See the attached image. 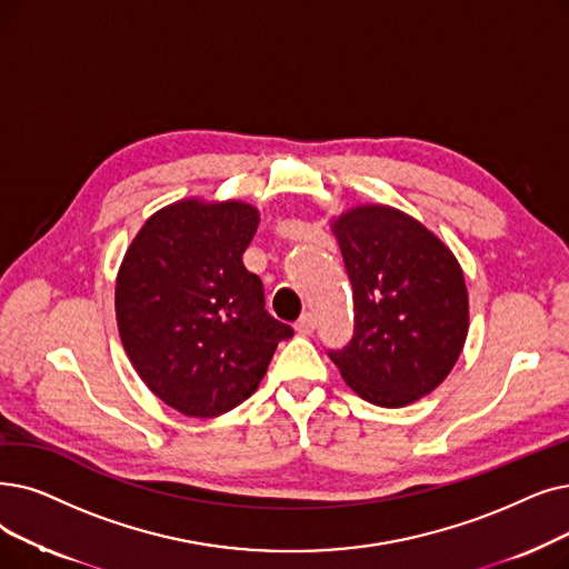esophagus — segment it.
Masks as SVG:
<instances>
[{
    "label": "esophagus",
    "mask_w": 569,
    "mask_h": 569,
    "mask_svg": "<svg viewBox=\"0 0 569 569\" xmlns=\"http://www.w3.org/2000/svg\"><path fill=\"white\" fill-rule=\"evenodd\" d=\"M295 330H298L300 335H311V332L316 330V318H313V313H305V316L298 320V326H295Z\"/></svg>",
    "instance_id": "34e87169"
}]
</instances>
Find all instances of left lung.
I'll list each match as a JSON object with an SVG mask.
<instances>
[{
	"mask_svg": "<svg viewBox=\"0 0 569 569\" xmlns=\"http://www.w3.org/2000/svg\"><path fill=\"white\" fill-rule=\"evenodd\" d=\"M353 288L356 330L330 351L341 379L377 407H407L451 375L469 330L453 251L413 216L358 204L330 220Z\"/></svg>",
	"mask_w": 569,
	"mask_h": 569,
	"instance_id": "left-lung-1",
	"label": "left lung"
}]
</instances>
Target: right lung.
Returning <instances> with one entry per match:
<instances>
[{
    "mask_svg": "<svg viewBox=\"0 0 569 569\" xmlns=\"http://www.w3.org/2000/svg\"><path fill=\"white\" fill-rule=\"evenodd\" d=\"M260 211L200 197L146 220L116 277L118 335L153 395L183 416L216 418L258 390L292 330L264 311L243 267Z\"/></svg>",
    "mask_w": 569,
    "mask_h": 569,
    "instance_id": "obj_1",
    "label": "right lung"
}]
</instances>
